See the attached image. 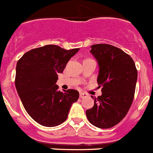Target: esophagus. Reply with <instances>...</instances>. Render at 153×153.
<instances>
[{"label":"esophagus","instance_id":"34e87169","mask_svg":"<svg viewBox=\"0 0 153 153\" xmlns=\"http://www.w3.org/2000/svg\"><path fill=\"white\" fill-rule=\"evenodd\" d=\"M88 97V94L84 93V92H80L79 93V97L80 98H84Z\"/></svg>","mask_w":153,"mask_h":153}]
</instances>
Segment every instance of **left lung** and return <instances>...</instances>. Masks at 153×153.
I'll list each match as a JSON object with an SVG mask.
<instances>
[{
    "label": "left lung",
    "instance_id": "1",
    "mask_svg": "<svg viewBox=\"0 0 153 153\" xmlns=\"http://www.w3.org/2000/svg\"><path fill=\"white\" fill-rule=\"evenodd\" d=\"M91 53L99 65L97 82L102 95L86 111L88 121L100 128H111L125 117L134 99L137 71L131 57L108 44L92 45Z\"/></svg>",
    "mask_w": 153,
    "mask_h": 153
}]
</instances>
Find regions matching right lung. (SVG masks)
<instances>
[{
  "label": "right lung",
  "instance_id": "add662e5",
  "mask_svg": "<svg viewBox=\"0 0 153 153\" xmlns=\"http://www.w3.org/2000/svg\"><path fill=\"white\" fill-rule=\"evenodd\" d=\"M79 48L65 50L53 45L28 51L18 61L15 84L29 115L40 125L56 126L65 122L79 92H61L56 85L58 74Z\"/></svg>",
  "mask_w": 153,
  "mask_h": 153
}]
</instances>
